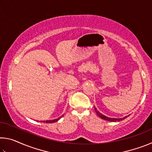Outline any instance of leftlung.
<instances>
[{
	"mask_svg": "<svg viewBox=\"0 0 152 152\" xmlns=\"http://www.w3.org/2000/svg\"><path fill=\"white\" fill-rule=\"evenodd\" d=\"M94 109H95V111H96V114H97L98 115H99V117H100L101 118H102V119H104V120L109 121H115V122H116V121H122V120H123V119H125L126 117H123V118H121V119H114V118L107 117H106V116H104V115L101 114V113H99V111H98V110H96V108H95V107H94Z\"/></svg>",
	"mask_w": 152,
	"mask_h": 152,
	"instance_id": "8db88e82",
	"label": "left lung"
}]
</instances>
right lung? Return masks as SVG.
Listing matches in <instances>:
<instances>
[{"label": "right lung", "mask_w": 152, "mask_h": 152, "mask_svg": "<svg viewBox=\"0 0 152 152\" xmlns=\"http://www.w3.org/2000/svg\"><path fill=\"white\" fill-rule=\"evenodd\" d=\"M60 118H58V119H56L54 120H50V121H43V122H45V123H55L56 121H58L60 119Z\"/></svg>", "instance_id": "obj_1"}]
</instances>
